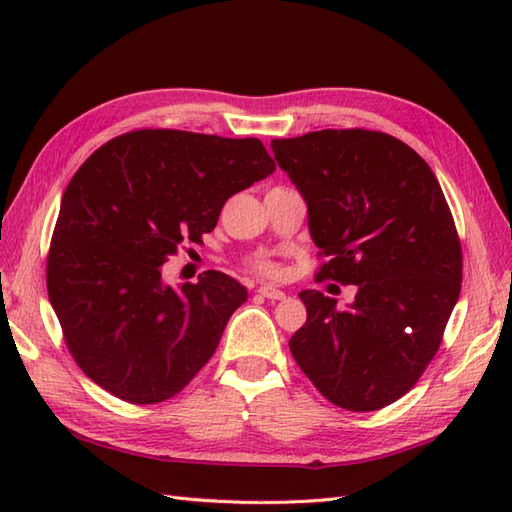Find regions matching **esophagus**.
I'll return each mask as SVG.
<instances>
[{"label": "esophagus", "mask_w": 512, "mask_h": 512, "mask_svg": "<svg viewBox=\"0 0 512 512\" xmlns=\"http://www.w3.org/2000/svg\"><path fill=\"white\" fill-rule=\"evenodd\" d=\"M259 295L262 297H266V299H273V301H281V299H286V292H281V290H277V288H273V286H262L257 290Z\"/></svg>", "instance_id": "esophagus-1"}]
</instances>
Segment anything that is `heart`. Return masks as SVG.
<instances>
[{"instance_id":"heart-1","label":"heart","mask_w":512,"mask_h":512,"mask_svg":"<svg viewBox=\"0 0 512 512\" xmlns=\"http://www.w3.org/2000/svg\"><path fill=\"white\" fill-rule=\"evenodd\" d=\"M250 268L264 277H279L281 275L279 262H275V259H270V257H255L253 262H250Z\"/></svg>"}]
</instances>
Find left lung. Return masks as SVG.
Returning <instances> with one entry per match:
<instances>
[{"label":"left lung","mask_w":512,"mask_h":512,"mask_svg":"<svg viewBox=\"0 0 512 512\" xmlns=\"http://www.w3.org/2000/svg\"><path fill=\"white\" fill-rule=\"evenodd\" d=\"M308 202L317 281L356 286L336 308L299 292L308 319L290 352L312 385L350 411L402 398L436 356L462 288V244L438 178L402 140L321 129L270 143Z\"/></svg>","instance_id":"1"}]
</instances>
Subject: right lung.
<instances>
[{"label": "right lung", "mask_w": 512, "mask_h": 512, "mask_svg": "<svg viewBox=\"0 0 512 512\" xmlns=\"http://www.w3.org/2000/svg\"><path fill=\"white\" fill-rule=\"evenodd\" d=\"M273 171L262 140L180 129L127 132L83 162L63 193L46 286L85 376L132 405L191 383L248 290L220 270L169 286L162 266Z\"/></svg>", "instance_id": "right-lung-1"}]
</instances>
